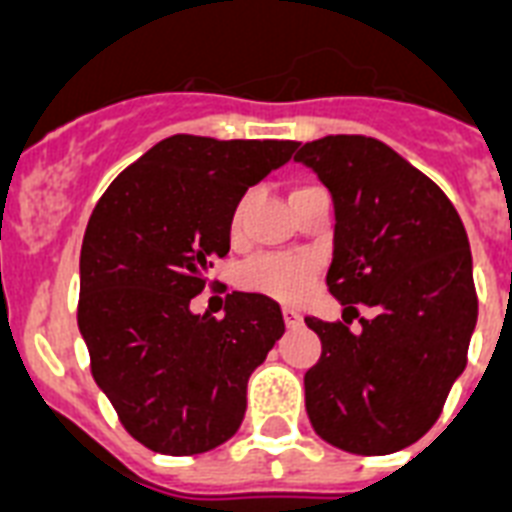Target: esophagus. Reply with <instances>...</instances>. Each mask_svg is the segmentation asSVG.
<instances>
[{"label": "esophagus", "mask_w": 512, "mask_h": 512, "mask_svg": "<svg viewBox=\"0 0 512 512\" xmlns=\"http://www.w3.org/2000/svg\"><path fill=\"white\" fill-rule=\"evenodd\" d=\"M282 319H285V327H287V329H295V327H301V319H303V316L298 314L295 308L285 306V308H282Z\"/></svg>", "instance_id": "1"}]
</instances>
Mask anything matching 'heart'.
<instances>
[{
    "instance_id": "1",
    "label": "heart",
    "mask_w": 512,
    "mask_h": 512,
    "mask_svg": "<svg viewBox=\"0 0 512 512\" xmlns=\"http://www.w3.org/2000/svg\"><path fill=\"white\" fill-rule=\"evenodd\" d=\"M306 188H295L293 193ZM248 196H243L232 211V232L238 230L246 214ZM243 285L251 290L277 298V301H298L308 293V287L314 282V264L303 256H261V259L251 261L240 274Z\"/></svg>"
}]
</instances>
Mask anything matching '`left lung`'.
<instances>
[{
  "label": "left lung",
  "mask_w": 512,
  "mask_h": 512,
  "mask_svg": "<svg viewBox=\"0 0 512 512\" xmlns=\"http://www.w3.org/2000/svg\"><path fill=\"white\" fill-rule=\"evenodd\" d=\"M295 162L332 193L327 287L345 306L342 322L306 316L322 340L303 377L306 413L345 453H395L432 429L466 369L479 314L466 227L439 185L377 138L327 135ZM356 302L375 316L350 330Z\"/></svg>",
  "instance_id": "left-lung-1"
}]
</instances>
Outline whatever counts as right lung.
I'll return each instance as SVG.
<instances>
[{"label": "right lung", "mask_w": 512, "mask_h": 512, "mask_svg": "<svg viewBox=\"0 0 512 512\" xmlns=\"http://www.w3.org/2000/svg\"><path fill=\"white\" fill-rule=\"evenodd\" d=\"M295 141L170 135L114 177L80 248L78 327L91 374L133 439L162 455L214 450L246 416L248 377L285 332L280 303L232 293L193 314L251 185Z\"/></svg>", "instance_id": "add662e5"}]
</instances>
